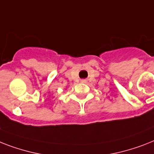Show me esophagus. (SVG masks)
Returning <instances> with one entry per match:
<instances>
[{
    "label": "esophagus",
    "mask_w": 154,
    "mask_h": 154,
    "mask_svg": "<svg viewBox=\"0 0 154 154\" xmlns=\"http://www.w3.org/2000/svg\"><path fill=\"white\" fill-rule=\"evenodd\" d=\"M81 82H82V83H85L86 81L85 80H82V81H81Z\"/></svg>",
    "instance_id": "obj_1"
}]
</instances>
